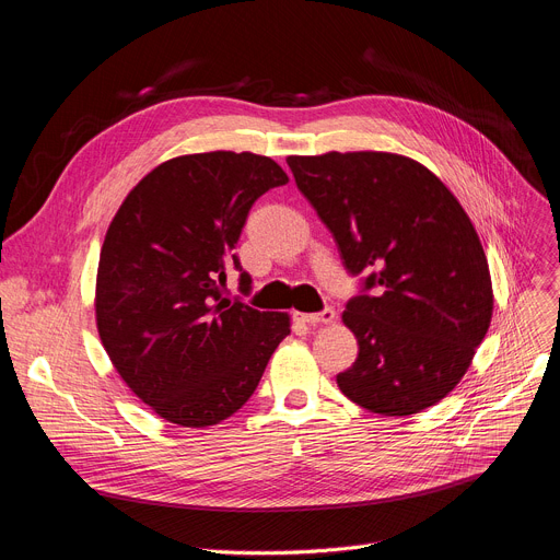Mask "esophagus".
<instances>
[{"label": "esophagus", "mask_w": 560, "mask_h": 560, "mask_svg": "<svg viewBox=\"0 0 560 560\" xmlns=\"http://www.w3.org/2000/svg\"><path fill=\"white\" fill-rule=\"evenodd\" d=\"M337 318L335 310L332 307H325L320 312H314V314H301V320L307 323V325H320V323H332Z\"/></svg>", "instance_id": "obj_1"}]
</instances>
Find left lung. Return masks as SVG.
<instances>
[{
    "instance_id": "obj_1",
    "label": "left lung",
    "mask_w": 560,
    "mask_h": 560,
    "mask_svg": "<svg viewBox=\"0 0 560 560\" xmlns=\"http://www.w3.org/2000/svg\"><path fill=\"white\" fill-rule=\"evenodd\" d=\"M295 185L359 278L343 323L359 343L337 375L373 413L411 416L468 371L492 316L488 261L452 191L396 153L291 155Z\"/></svg>"
}]
</instances>
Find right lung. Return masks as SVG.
I'll list each match as a JSON object with an SVG mask.
<instances>
[{
	"label": "right lung",
	"mask_w": 560,
	"mask_h": 560,
	"mask_svg": "<svg viewBox=\"0 0 560 560\" xmlns=\"http://www.w3.org/2000/svg\"><path fill=\"white\" fill-rule=\"evenodd\" d=\"M289 178L267 155L212 151L162 162L126 196L98 257L96 327L121 380L160 418L208 427L257 388L289 316L223 295L261 194Z\"/></svg>",
	"instance_id": "obj_1"
}]
</instances>
